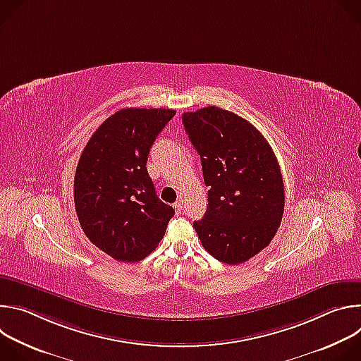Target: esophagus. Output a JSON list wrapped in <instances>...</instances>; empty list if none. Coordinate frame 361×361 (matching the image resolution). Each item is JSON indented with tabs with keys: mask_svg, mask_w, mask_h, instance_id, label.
I'll return each instance as SVG.
<instances>
[{
	"mask_svg": "<svg viewBox=\"0 0 361 361\" xmlns=\"http://www.w3.org/2000/svg\"><path fill=\"white\" fill-rule=\"evenodd\" d=\"M174 209H176V213L177 214H183V204H181V201H177V202H174Z\"/></svg>",
	"mask_w": 361,
	"mask_h": 361,
	"instance_id": "esophagus-1",
	"label": "esophagus"
}]
</instances>
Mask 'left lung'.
I'll use <instances>...</instances> for the list:
<instances>
[{
  "label": "left lung",
  "instance_id": "obj_1",
  "mask_svg": "<svg viewBox=\"0 0 361 361\" xmlns=\"http://www.w3.org/2000/svg\"><path fill=\"white\" fill-rule=\"evenodd\" d=\"M200 154L209 205L194 230L214 259L240 264L266 248L284 212V184L274 152L251 123L210 106L183 114Z\"/></svg>",
  "mask_w": 361,
  "mask_h": 361
}]
</instances>
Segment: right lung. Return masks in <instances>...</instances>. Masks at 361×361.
Returning <instances> with one entry per match:
<instances>
[{
  "mask_svg": "<svg viewBox=\"0 0 361 361\" xmlns=\"http://www.w3.org/2000/svg\"><path fill=\"white\" fill-rule=\"evenodd\" d=\"M176 116L170 109H124L87 142L74 178L78 221L88 240L114 260H142L174 216L147 171L152 142Z\"/></svg>",
  "mask_w": 361,
  "mask_h": 361,
  "instance_id": "1",
  "label": "right lung"
}]
</instances>
